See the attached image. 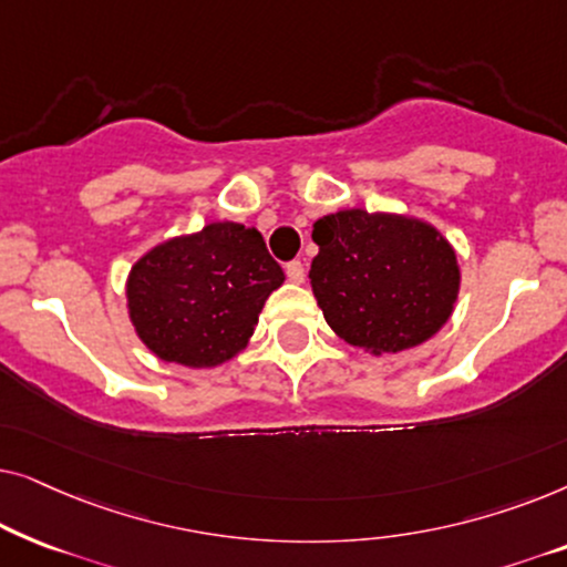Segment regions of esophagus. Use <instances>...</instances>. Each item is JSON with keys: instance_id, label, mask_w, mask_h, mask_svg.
Listing matches in <instances>:
<instances>
[{"instance_id": "esophagus-1", "label": "esophagus", "mask_w": 567, "mask_h": 567, "mask_svg": "<svg viewBox=\"0 0 567 567\" xmlns=\"http://www.w3.org/2000/svg\"><path fill=\"white\" fill-rule=\"evenodd\" d=\"M286 276H289L291 284H301V281H305V262H301V260L286 262Z\"/></svg>"}]
</instances>
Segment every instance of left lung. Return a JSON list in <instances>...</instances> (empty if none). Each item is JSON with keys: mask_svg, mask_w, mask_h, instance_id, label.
Returning <instances> with one entry per match:
<instances>
[{"mask_svg": "<svg viewBox=\"0 0 567 567\" xmlns=\"http://www.w3.org/2000/svg\"><path fill=\"white\" fill-rule=\"evenodd\" d=\"M312 239V291L324 320L351 346L398 353L421 346L452 315L460 268L429 224L361 208L322 216Z\"/></svg>", "mask_w": 567, "mask_h": 567, "instance_id": "obj_1", "label": "left lung"}]
</instances>
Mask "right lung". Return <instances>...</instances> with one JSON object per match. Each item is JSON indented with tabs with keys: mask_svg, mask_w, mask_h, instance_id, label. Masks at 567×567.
I'll list each match as a JSON object with an SVG mask.
<instances>
[{
	"mask_svg": "<svg viewBox=\"0 0 567 567\" xmlns=\"http://www.w3.org/2000/svg\"><path fill=\"white\" fill-rule=\"evenodd\" d=\"M284 284L258 229L216 221L169 239L128 276L131 322L162 361L200 369L250 340L268 293Z\"/></svg>",
	"mask_w": 567,
	"mask_h": 567,
	"instance_id": "right-lung-1",
	"label": "right lung"
}]
</instances>
